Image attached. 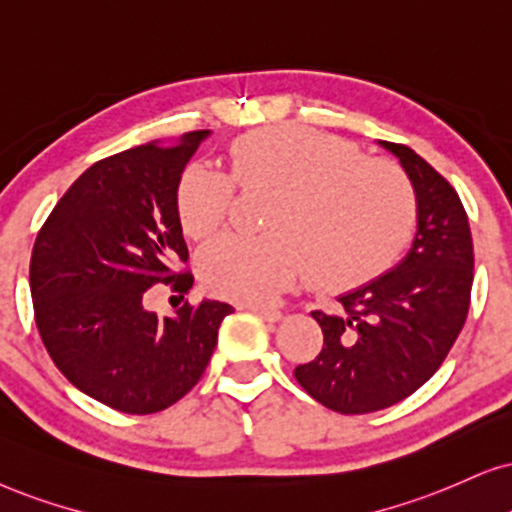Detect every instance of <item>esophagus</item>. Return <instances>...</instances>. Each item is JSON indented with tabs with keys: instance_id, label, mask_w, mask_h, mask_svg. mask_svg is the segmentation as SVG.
Segmentation results:
<instances>
[{
	"instance_id": "34e87169",
	"label": "esophagus",
	"mask_w": 512,
	"mask_h": 512,
	"mask_svg": "<svg viewBox=\"0 0 512 512\" xmlns=\"http://www.w3.org/2000/svg\"><path fill=\"white\" fill-rule=\"evenodd\" d=\"M243 309H248V312H252V314H257L260 316L262 321H267V323H278L283 319V314L278 312V309H267V307H257V304H245Z\"/></svg>"
}]
</instances>
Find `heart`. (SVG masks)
Wrapping results in <instances>:
<instances>
[{
	"label": "heart",
	"mask_w": 512,
	"mask_h": 512,
	"mask_svg": "<svg viewBox=\"0 0 512 512\" xmlns=\"http://www.w3.org/2000/svg\"><path fill=\"white\" fill-rule=\"evenodd\" d=\"M231 174L189 163L174 208L189 238H208L229 217L236 184L271 186L264 236L224 234L198 252L200 283L212 295L264 304L307 267L321 288H352L390 267L416 224L411 181L352 141L312 127H267L229 148Z\"/></svg>",
	"instance_id": "b5f03b06"
}]
</instances>
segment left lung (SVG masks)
Here are the masks:
<instances>
[{"instance_id":"1","label":"left lung","mask_w":512,"mask_h":512,"mask_svg":"<svg viewBox=\"0 0 512 512\" xmlns=\"http://www.w3.org/2000/svg\"><path fill=\"white\" fill-rule=\"evenodd\" d=\"M380 146L397 155L416 193L413 245L387 274L340 295L342 314L312 312L323 347L295 368L309 397L345 416L387 409L428 383L470 307L475 257L461 198L409 146Z\"/></svg>"}]
</instances>
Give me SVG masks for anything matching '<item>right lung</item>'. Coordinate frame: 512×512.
<instances>
[{"label":"right lung","mask_w":512,"mask_h":512,"mask_svg":"<svg viewBox=\"0 0 512 512\" xmlns=\"http://www.w3.org/2000/svg\"><path fill=\"white\" fill-rule=\"evenodd\" d=\"M208 129L148 141L94 163L37 234L30 293L37 331L58 371L115 411L158 413L193 390L215 352L226 302L146 309L148 288L189 293L191 271L174 193Z\"/></svg>","instance_id":"right-lung-1"}]
</instances>
